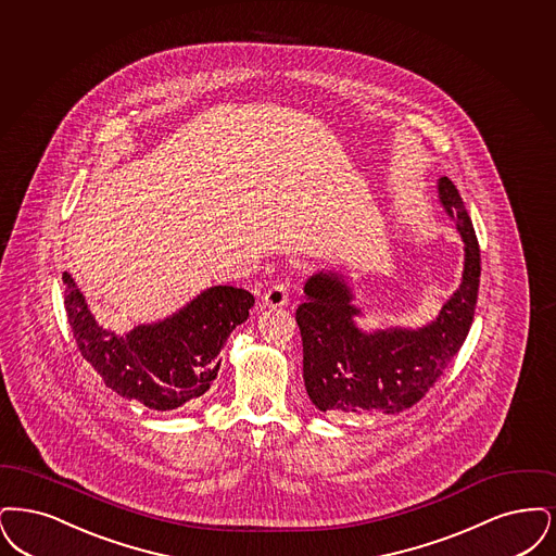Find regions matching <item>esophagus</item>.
<instances>
[{"mask_svg":"<svg viewBox=\"0 0 556 556\" xmlns=\"http://www.w3.org/2000/svg\"><path fill=\"white\" fill-rule=\"evenodd\" d=\"M262 301H264V307H285L289 303V287L285 282L269 287Z\"/></svg>","mask_w":556,"mask_h":556,"instance_id":"34e87169","label":"esophagus"}]
</instances>
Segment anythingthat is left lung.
<instances>
[{
    "instance_id": "obj_1",
    "label": "left lung",
    "mask_w": 556,
    "mask_h": 556,
    "mask_svg": "<svg viewBox=\"0 0 556 556\" xmlns=\"http://www.w3.org/2000/svg\"><path fill=\"white\" fill-rule=\"evenodd\" d=\"M438 199L463 239V276L440 314L419 328L363 330L355 290L334 269H319L305 282L296 309L303 339V380L315 407L328 413H401L434 387L469 334L478 289L480 244L457 187L442 176Z\"/></svg>"
}]
</instances>
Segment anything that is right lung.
Here are the masks:
<instances>
[{
  "instance_id": "add662e5",
  "label": "right lung",
  "mask_w": 556,
  "mask_h": 556,
  "mask_svg": "<svg viewBox=\"0 0 556 556\" xmlns=\"http://www.w3.org/2000/svg\"><path fill=\"white\" fill-rule=\"evenodd\" d=\"M62 280L80 355L105 387L153 410L191 409L199 403L217 378L219 351L255 303L249 290L210 287L176 314L116 334L97 321L68 271Z\"/></svg>"
}]
</instances>
